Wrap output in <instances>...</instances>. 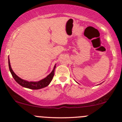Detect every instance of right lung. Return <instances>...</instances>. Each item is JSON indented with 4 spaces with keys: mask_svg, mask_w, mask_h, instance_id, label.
Returning a JSON list of instances; mask_svg holds the SVG:
<instances>
[{
    "mask_svg": "<svg viewBox=\"0 0 122 122\" xmlns=\"http://www.w3.org/2000/svg\"><path fill=\"white\" fill-rule=\"evenodd\" d=\"M8 66H9L10 71L11 73L12 77H13V78L16 81L19 85H20L21 86L25 88H29V89H39L47 86V85L49 84L50 82H51V81L52 80L53 76H54V70H55L56 68L55 65L54 67V69H53L52 71V72L50 73L46 77L41 80L40 81L29 82L27 81L24 80H22V79H20V77H19L13 72L11 67L10 62L9 58H8Z\"/></svg>",
    "mask_w": 122,
    "mask_h": 122,
    "instance_id": "right-lung-1",
    "label": "right lung"
}]
</instances>
